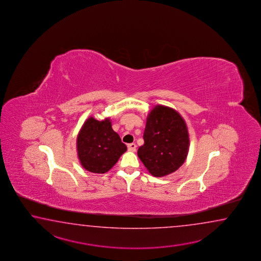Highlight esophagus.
<instances>
[{"label":"esophagus","instance_id":"1","mask_svg":"<svg viewBox=\"0 0 261 261\" xmlns=\"http://www.w3.org/2000/svg\"><path fill=\"white\" fill-rule=\"evenodd\" d=\"M136 144H128V149L129 150V151H132V152H135L136 151Z\"/></svg>","mask_w":261,"mask_h":261}]
</instances>
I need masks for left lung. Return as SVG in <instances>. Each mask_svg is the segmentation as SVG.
I'll return each mask as SVG.
<instances>
[{"label": "left lung", "mask_w": 261, "mask_h": 261, "mask_svg": "<svg viewBox=\"0 0 261 261\" xmlns=\"http://www.w3.org/2000/svg\"><path fill=\"white\" fill-rule=\"evenodd\" d=\"M144 140L137 154L155 177H163L177 171L189 154L187 123L176 110L169 106L158 105L150 111Z\"/></svg>", "instance_id": "left-lung-1"}]
</instances>
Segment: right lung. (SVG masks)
I'll return each instance as SVG.
<instances>
[{
	"label": "right lung",
	"mask_w": 261,
	"mask_h": 261,
	"mask_svg": "<svg viewBox=\"0 0 261 261\" xmlns=\"http://www.w3.org/2000/svg\"><path fill=\"white\" fill-rule=\"evenodd\" d=\"M76 150L79 162L85 170L106 173L127 151V146L112 128L109 117L97 120L89 117L78 133Z\"/></svg>",
	"instance_id": "right-lung-1"
}]
</instances>
